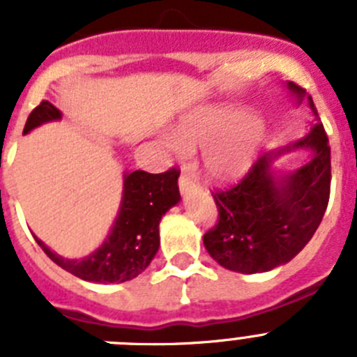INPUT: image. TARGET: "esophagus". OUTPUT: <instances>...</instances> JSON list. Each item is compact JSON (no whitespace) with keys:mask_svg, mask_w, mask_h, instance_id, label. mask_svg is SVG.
I'll return each instance as SVG.
<instances>
[{"mask_svg":"<svg viewBox=\"0 0 357 357\" xmlns=\"http://www.w3.org/2000/svg\"><path fill=\"white\" fill-rule=\"evenodd\" d=\"M178 185H181L182 191H189V189H193L197 185V178L189 169H184L181 173V178H178Z\"/></svg>","mask_w":357,"mask_h":357,"instance_id":"1","label":"esophagus"}]
</instances>
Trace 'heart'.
I'll return each instance as SVG.
<instances>
[{"instance_id":"obj_1","label":"heart","mask_w":357,"mask_h":357,"mask_svg":"<svg viewBox=\"0 0 357 357\" xmlns=\"http://www.w3.org/2000/svg\"><path fill=\"white\" fill-rule=\"evenodd\" d=\"M261 125L245 119V112L232 107H218L195 112L184 119L173 146H204V168L216 181H229L247 172L257 153Z\"/></svg>"}]
</instances>
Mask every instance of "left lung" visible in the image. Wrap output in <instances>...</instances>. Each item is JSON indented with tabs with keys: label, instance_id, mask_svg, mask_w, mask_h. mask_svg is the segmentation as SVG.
Returning a JSON list of instances; mask_svg holds the SVG:
<instances>
[{
	"label": "left lung",
	"instance_id": "obj_1",
	"mask_svg": "<svg viewBox=\"0 0 357 357\" xmlns=\"http://www.w3.org/2000/svg\"><path fill=\"white\" fill-rule=\"evenodd\" d=\"M289 89L304 94L301 85ZM309 107L314 109L309 98ZM315 150L314 160L298 172L275 177L271 160L282 150L263 153L238 184L214 189L216 225L204 234V245L218 264L239 273L268 272L288 263L309 243L326 214L331 195V146L321 123L291 147Z\"/></svg>",
	"mask_w": 357,
	"mask_h": 357
}]
</instances>
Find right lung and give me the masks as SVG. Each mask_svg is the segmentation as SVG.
<instances>
[{"mask_svg": "<svg viewBox=\"0 0 357 357\" xmlns=\"http://www.w3.org/2000/svg\"><path fill=\"white\" fill-rule=\"evenodd\" d=\"M61 118V110L43 100L31 110L23 134L40 123ZM181 169L164 173L132 172L125 175V189L114 227L102 247L84 259H64L50 250L40 239L39 247L66 272L91 282H125L139 275L159 250V222L162 214L181 200L178 193Z\"/></svg>", "mask_w": 357, "mask_h": 357, "instance_id": "1", "label": "right lung"}]
</instances>
